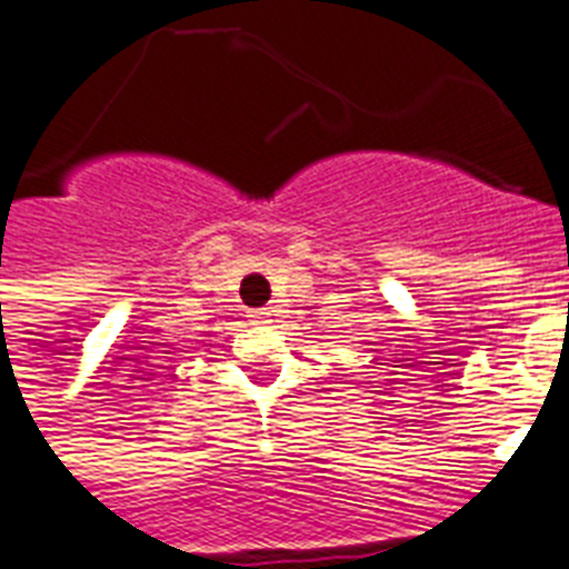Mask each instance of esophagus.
I'll return each instance as SVG.
<instances>
[{"label": "esophagus", "mask_w": 569, "mask_h": 569, "mask_svg": "<svg viewBox=\"0 0 569 569\" xmlns=\"http://www.w3.org/2000/svg\"><path fill=\"white\" fill-rule=\"evenodd\" d=\"M269 316H271L269 309H253V312L248 318H251L253 325H266V321H269Z\"/></svg>", "instance_id": "obj_1"}]
</instances>
